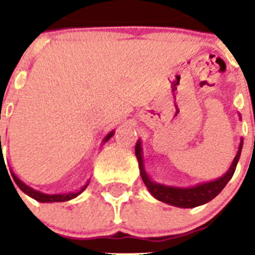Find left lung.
Listing matches in <instances>:
<instances>
[{
	"instance_id": "8db88e82",
	"label": "left lung",
	"mask_w": 255,
	"mask_h": 255,
	"mask_svg": "<svg viewBox=\"0 0 255 255\" xmlns=\"http://www.w3.org/2000/svg\"><path fill=\"white\" fill-rule=\"evenodd\" d=\"M242 151V140L240 143V148L236 157H234L233 163L230 165L229 170L226 172L222 177L213 180L209 182H202L196 186H190V188H177V186H168L163 185V184H157V182L152 181L147 172L144 170V164H143V156H141V143L140 140L136 143L135 147V153L139 161V168H140V174L143 178L144 184L148 188V190L151 192V194L156 200L163 201L169 205L178 206V208H194V206L204 205L206 202L212 201L217 194H220L225 185L229 182V180L233 177L234 170L237 167L238 160L241 156Z\"/></svg>"
}]
</instances>
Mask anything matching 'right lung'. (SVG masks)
<instances>
[{
	"instance_id": "add662e5",
	"label": "right lung",
	"mask_w": 255,
	"mask_h": 255,
	"mask_svg": "<svg viewBox=\"0 0 255 255\" xmlns=\"http://www.w3.org/2000/svg\"><path fill=\"white\" fill-rule=\"evenodd\" d=\"M112 135H114V131L110 132V133L104 137V141H107V140L111 139ZM0 144H1V135H0ZM11 176H13L14 181H15V184L18 185V188H19L23 193H26L27 196H30V197L34 198V200H37V201L39 202H63V201H69V200H73V198L79 196V194H81L86 188H87L88 182H90L87 181V184L82 186L81 189L78 190V192H70V193H61V194H46L39 192V190H35L33 189V188H30L29 185H26L25 182H22L14 173H11Z\"/></svg>"
}]
</instances>
